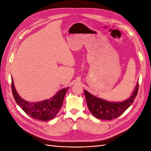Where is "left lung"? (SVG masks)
Segmentation results:
<instances>
[{"label": "left lung", "mask_w": 151, "mask_h": 151, "mask_svg": "<svg viewBox=\"0 0 151 151\" xmlns=\"http://www.w3.org/2000/svg\"><path fill=\"white\" fill-rule=\"evenodd\" d=\"M139 83L131 96L122 102L111 103L94 96L84 90V94L88 108L91 113L97 118L101 120H112L121 115L133 103L138 93Z\"/></svg>", "instance_id": "8db88e82"}]
</instances>
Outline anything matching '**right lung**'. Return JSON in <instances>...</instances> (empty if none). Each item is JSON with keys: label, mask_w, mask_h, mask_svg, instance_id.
<instances>
[{"label": "right lung", "mask_w": 151, "mask_h": 151, "mask_svg": "<svg viewBox=\"0 0 151 151\" xmlns=\"http://www.w3.org/2000/svg\"><path fill=\"white\" fill-rule=\"evenodd\" d=\"M12 92L16 102L27 115L36 120L48 121L55 116L62 107L68 88L62 89L50 99L43 101L29 103L22 99L16 92L12 78Z\"/></svg>", "instance_id": "right-lung-1"}]
</instances>
